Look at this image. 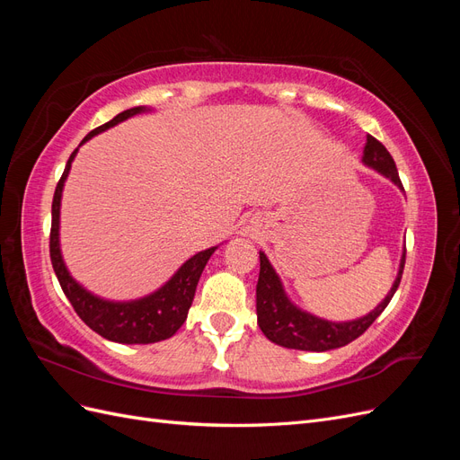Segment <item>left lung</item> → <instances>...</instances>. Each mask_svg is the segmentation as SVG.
Returning a JSON list of instances; mask_svg holds the SVG:
<instances>
[{
  "mask_svg": "<svg viewBox=\"0 0 460 460\" xmlns=\"http://www.w3.org/2000/svg\"><path fill=\"white\" fill-rule=\"evenodd\" d=\"M363 164H367L368 169L376 172H380L387 180H392L401 191H405L399 180L394 157L389 155V151L370 134L367 136ZM259 259L261 272L257 282V323L264 336L276 345L288 347V349L323 353L351 343L360 336V333H365L374 320L382 314V311L387 307V303L392 301L399 288L402 267H405V247H402L395 282L392 289L387 291V296L378 303V307L365 316L345 320V323H332V320L320 318L316 314L299 309L297 305L288 297L280 276L276 274L269 257L259 252Z\"/></svg>",
  "mask_w": 460,
  "mask_h": 460,
  "instance_id": "8db88e82",
  "label": "left lung"
}]
</instances>
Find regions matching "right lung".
Masks as SVG:
<instances>
[{
    "label": "right lung",
    "mask_w": 460,
    "mask_h": 460,
    "mask_svg": "<svg viewBox=\"0 0 460 460\" xmlns=\"http://www.w3.org/2000/svg\"><path fill=\"white\" fill-rule=\"evenodd\" d=\"M151 111L146 105L132 107L122 111L115 119L97 127L92 130L80 146H84L93 136L102 134L109 128L117 127L119 122L127 120L137 113H147ZM78 146V147H80ZM78 147L71 153L66 161L65 172L59 180L58 188H55V196L51 203V234H49V255L53 270L58 274V280L65 291L66 299L71 301L76 314L84 320V323L100 333L102 338L117 343H155L166 338L174 336L178 328L186 323L188 311L191 307L193 296H196V288L205 269L207 261L217 252V247H208L205 252H199L190 257L182 267H180L169 282H164L159 289L153 291L149 296L130 301H111L100 296L92 294L82 284H78L73 274L68 272L63 253H61V242H59V228H61V198L65 180L71 172V164L76 157Z\"/></svg>",
    "instance_id": "obj_1"
}]
</instances>
